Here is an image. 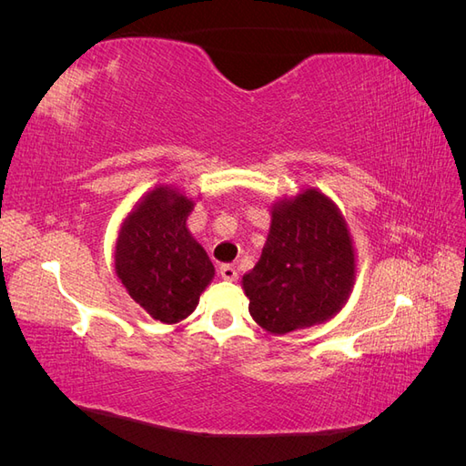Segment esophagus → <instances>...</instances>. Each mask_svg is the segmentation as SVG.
<instances>
[{
    "mask_svg": "<svg viewBox=\"0 0 466 466\" xmlns=\"http://www.w3.org/2000/svg\"><path fill=\"white\" fill-rule=\"evenodd\" d=\"M219 274H221L223 279H228V281H235L238 278V272H237V268L233 264H223L219 268Z\"/></svg>",
    "mask_w": 466,
    "mask_h": 466,
    "instance_id": "esophagus-1",
    "label": "esophagus"
}]
</instances>
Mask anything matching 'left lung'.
<instances>
[{"label": "left lung", "mask_w": 466, "mask_h": 466, "mask_svg": "<svg viewBox=\"0 0 466 466\" xmlns=\"http://www.w3.org/2000/svg\"><path fill=\"white\" fill-rule=\"evenodd\" d=\"M260 260L241 279L248 313L270 334L322 324L356 284V248L342 211L317 188L272 206Z\"/></svg>", "instance_id": "obj_1"}]
</instances>
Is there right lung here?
Segmentation results:
<instances>
[{"label": "right lung", "mask_w": 466, "mask_h": 466, "mask_svg": "<svg viewBox=\"0 0 466 466\" xmlns=\"http://www.w3.org/2000/svg\"><path fill=\"white\" fill-rule=\"evenodd\" d=\"M194 209L177 187L147 190L124 218L115 245V270L130 298L155 320L177 324L194 313L216 276L187 219Z\"/></svg>", "instance_id": "1"}]
</instances>
